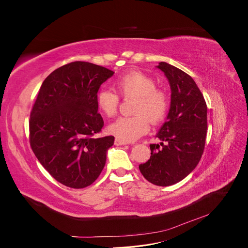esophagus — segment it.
Listing matches in <instances>:
<instances>
[{
    "label": "esophagus",
    "instance_id": "obj_1",
    "mask_svg": "<svg viewBox=\"0 0 248 248\" xmlns=\"http://www.w3.org/2000/svg\"><path fill=\"white\" fill-rule=\"evenodd\" d=\"M126 144H127L126 141H123L121 140H118V139L115 140V145L116 146H123V145H126Z\"/></svg>",
    "mask_w": 248,
    "mask_h": 248
}]
</instances>
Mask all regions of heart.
Segmentation results:
<instances>
[{
  "mask_svg": "<svg viewBox=\"0 0 248 248\" xmlns=\"http://www.w3.org/2000/svg\"><path fill=\"white\" fill-rule=\"evenodd\" d=\"M118 94L123 98H134L130 117H121L108 126V132L118 140L129 142L149 130V122L156 125L166 119L170 100L167 93L156 88L155 80L145 73L132 71L115 81ZM101 114L114 117L119 107V97L111 90L102 89L96 95Z\"/></svg>",
  "mask_w": 248,
  "mask_h": 248,
  "instance_id": "obj_1",
  "label": "heart"
}]
</instances>
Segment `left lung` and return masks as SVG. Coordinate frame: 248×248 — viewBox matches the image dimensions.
Masks as SVG:
<instances>
[{
	"instance_id": "obj_1",
	"label": "left lung",
	"mask_w": 248,
	"mask_h": 248,
	"mask_svg": "<svg viewBox=\"0 0 248 248\" xmlns=\"http://www.w3.org/2000/svg\"><path fill=\"white\" fill-rule=\"evenodd\" d=\"M157 67L169 79L170 108L167 121L156 134L161 140L160 145H150V159L139 168L149 182L170 186L189 175L204 152L207 104L188 74L166 62H160Z\"/></svg>"
}]
</instances>
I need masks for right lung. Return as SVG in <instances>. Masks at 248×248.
<instances>
[{
	"mask_svg": "<svg viewBox=\"0 0 248 248\" xmlns=\"http://www.w3.org/2000/svg\"><path fill=\"white\" fill-rule=\"evenodd\" d=\"M115 72L76 61L52 71L42 82L30 114V145L50 176L70 188H84L99 177L112 136L103 127L96 95Z\"/></svg>",
	"mask_w": 248,
	"mask_h": 248,
	"instance_id": "right-lung-1",
	"label": "right lung"
}]
</instances>
